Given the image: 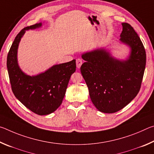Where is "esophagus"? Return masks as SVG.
Segmentation results:
<instances>
[{"label":"esophagus","instance_id":"1","mask_svg":"<svg viewBox=\"0 0 154 154\" xmlns=\"http://www.w3.org/2000/svg\"><path fill=\"white\" fill-rule=\"evenodd\" d=\"M83 63V61L82 59L80 58H77L76 60V65H77V67L78 68V69H79V68L81 67V66H82V64Z\"/></svg>","mask_w":154,"mask_h":154}]
</instances>
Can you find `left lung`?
Returning <instances> with one entry per match:
<instances>
[{"label": "left lung", "instance_id": "8db88e82", "mask_svg": "<svg viewBox=\"0 0 154 154\" xmlns=\"http://www.w3.org/2000/svg\"><path fill=\"white\" fill-rule=\"evenodd\" d=\"M120 41L131 48L129 58L120 61L105 49L82 54L81 72L91 100L99 111L113 113L121 110L139 93L146 64L145 49L134 28L122 23Z\"/></svg>", "mask_w": 154, "mask_h": 154}]
</instances>
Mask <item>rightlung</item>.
I'll return each mask as SVG.
<instances>
[{
	"mask_svg": "<svg viewBox=\"0 0 154 154\" xmlns=\"http://www.w3.org/2000/svg\"><path fill=\"white\" fill-rule=\"evenodd\" d=\"M42 24L27 26L15 36L7 55V66L11 90L26 107L39 116L55 111L62 103L71 75L76 71L75 60L51 66L36 76L26 75L17 64V53L26 30L41 27Z\"/></svg>",
	"mask_w": 154,
	"mask_h": 154,
	"instance_id": "add662e5",
	"label": "right lung"
}]
</instances>
